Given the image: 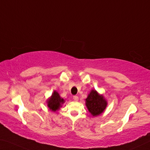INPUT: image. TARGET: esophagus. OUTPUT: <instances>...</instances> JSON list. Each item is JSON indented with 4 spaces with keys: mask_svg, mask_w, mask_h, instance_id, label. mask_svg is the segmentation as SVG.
<instances>
[{
    "mask_svg": "<svg viewBox=\"0 0 150 150\" xmlns=\"http://www.w3.org/2000/svg\"><path fill=\"white\" fill-rule=\"evenodd\" d=\"M73 99L75 101H78V97L76 96H73Z\"/></svg>",
    "mask_w": 150,
    "mask_h": 150,
    "instance_id": "34e87169",
    "label": "esophagus"
}]
</instances>
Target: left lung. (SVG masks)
Masks as SVG:
<instances>
[{"label":"left lung","instance_id":"left-lung-1","mask_svg":"<svg viewBox=\"0 0 150 150\" xmlns=\"http://www.w3.org/2000/svg\"><path fill=\"white\" fill-rule=\"evenodd\" d=\"M86 106L92 117L99 116L103 113L107 106V101L103 94L96 90H91L85 99Z\"/></svg>","mask_w":150,"mask_h":150}]
</instances>
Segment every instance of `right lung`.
<instances>
[{"instance_id": "add662e5", "label": "right lung", "mask_w": 150, "mask_h": 150, "mask_svg": "<svg viewBox=\"0 0 150 150\" xmlns=\"http://www.w3.org/2000/svg\"><path fill=\"white\" fill-rule=\"evenodd\" d=\"M64 102V99L60 96L59 93L56 90H54L51 97L47 99V105L50 111L55 112L59 111Z\"/></svg>"}]
</instances>
